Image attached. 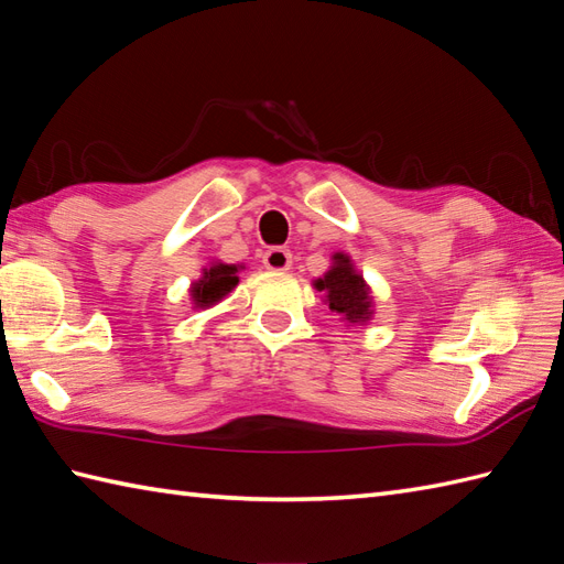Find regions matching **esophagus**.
I'll list each match as a JSON object with an SVG mask.
<instances>
[{"instance_id":"obj_1","label":"esophagus","mask_w":564,"mask_h":564,"mask_svg":"<svg viewBox=\"0 0 564 564\" xmlns=\"http://www.w3.org/2000/svg\"><path fill=\"white\" fill-rule=\"evenodd\" d=\"M262 262H265V268L272 272H284L292 268V253L286 248H270L265 256H262Z\"/></svg>"}]
</instances>
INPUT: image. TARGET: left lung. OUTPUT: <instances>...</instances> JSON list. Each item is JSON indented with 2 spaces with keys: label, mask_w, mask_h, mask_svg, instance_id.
I'll return each mask as SVG.
<instances>
[{
  "label": "left lung",
  "mask_w": 564,
  "mask_h": 564,
  "mask_svg": "<svg viewBox=\"0 0 564 564\" xmlns=\"http://www.w3.org/2000/svg\"><path fill=\"white\" fill-rule=\"evenodd\" d=\"M311 284L323 294V302L328 304L333 314L349 325H367L377 314L371 286L367 284L365 274L357 270L352 258L343 250L330 256V268Z\"/></svg>",
  "instance_id": "8db88e82"
}]
</instances>
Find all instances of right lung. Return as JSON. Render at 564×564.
Instances as JSON below:
<instances>
[{
	"instance_id": "obj_1",
	"label": "right lung",
	"mask_w": 564,
	"mask_h": 564,
	"mask_svg": "<svg viewBox=\"0 0 564 564\" xmlns=\"http://www.w3.org/2000/svg\"><path fill=\"white\" fill-rule=\"evenodd\" d=\"M243 265H234V262L209 260L203 268V274L191 284V304L195 311H207L217 306L224 296L231 294L239 284V272Z\"/></svg>"
}]
</instances>
